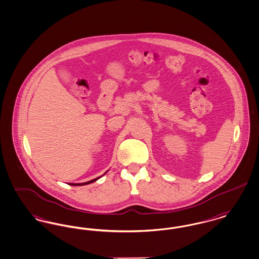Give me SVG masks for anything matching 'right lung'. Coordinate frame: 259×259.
<instances>
[{
	"instance_id": "add662e5",
	"label": "right lung",
	"mask_w": 259,
	"mask_h": 259,
	"mask_svg": "<svg viewBox=\"0 0 259 259\" xmlns=\"http://www.w3.org/2000/svg\"><path fill=\"white\" fill-rule=\"evenodd\" d=\"M107 171H108V170H107ZM107 171H106L104 175H106ZM103 176H99V177H97V178H95V179H93V180H91V181H88V182H83V183H69L68 185H71V186H83V185H88V184H91V183H93L94 181L98 180L99 178H101Z\"/></svg>"
}]
</instances>
